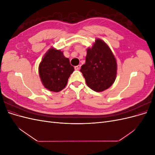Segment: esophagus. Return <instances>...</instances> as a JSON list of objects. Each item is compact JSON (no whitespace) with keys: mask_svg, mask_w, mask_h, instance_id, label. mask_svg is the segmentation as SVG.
Segmentation results:
<instances>
[{"mask_svg":"<svg viewBox=\"0 0 155 155\" xmlns=\"http://www.w3.org/2000/svg\"><path fill=\"white\" fill-rule=\"evenodd\" d=\"M74 68H75V70H79V69L81 68V64H79V65H78V66H76L74 67Z\"/></svg>","mask_w":155,"mask_h":155,"instance_id":"1","label":"esophagus"}]
</instances>
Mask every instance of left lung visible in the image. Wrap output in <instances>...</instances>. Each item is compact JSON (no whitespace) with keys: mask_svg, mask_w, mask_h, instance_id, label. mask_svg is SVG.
Wrapping results in <instances>:
<instances>
[{"mask_svg":"<svg viewBox=\"0 0 155 155\" xmlns=\"http://www.w3.org/2000/svg\"><path fill=\"white\" fill-rule=\"evenodd\" d=\"M80 71L87 85L96 92L109 88L114 82L117 64L111 50L101 39H96L91 48L87 49L85 63Z\"/></svg>","mask_w":155,"mask_h":155,"instance_id":"obj_1","label":"left lung"}]
</instances>
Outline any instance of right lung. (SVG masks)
Returning a JSON list of instances; mask_svg holds the SVG:
<instances>
[{
  "instance_id": "obj_1",
  "label": "right lung",
  "mask_w": 155,
  "mask_h": 155,
  "mask_svg": "<svg viewBox=\"0 0 155 155\" xmlns=\"http://www.w3.org/2000/svg\"><path fill=\"white\" fill-rule=\"evenodd\" d=\"M74 70L69 59L61 50L50 48L39 67V76L45 88L50 91L59 92L66 87L68 79Z\"/></svg>"
}]
</instances>
